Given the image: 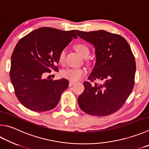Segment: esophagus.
Segmentation results:
<instances>
[{
  "label": "esophagus",
  "instance_id": "esophagus-1",
  "mask_svg": "<svg viewBox=\"0 0 149 149\" xmlns=\"http://www.w3.org/2000/svg\"><path fill=\"white\" fill-rule=\"evenodd\" d=\"M74 83H75V82H74V81H70L69 82V86H72L73 85H74Z\"/></svg>",
  "mask_w": 149,
  "mask_h": 149
}]
</instances>
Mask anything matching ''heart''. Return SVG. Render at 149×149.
<instances>
[{"label":"heart","instance_id":"heart-1","mask_svg":"<svg viewBox=\"0 0 149 149\" xmlns=\"http://www.w3.org/2000/svg\"><path fill=\"white\" fill-rule=\"evenodd\" d=\"M74 48L75 51L83 58H86L90 54V49L87 45L83 43H78L75 44ZM58 63L64 64L65 61V51L63 50L59 53L58 57ZM86 70L82 68H68L61 72V76L65 79L70 80V81H77L85 75Z\"/></svg>","mask_w":149,"mask_h":149}]
</instances>
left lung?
I'll list each match as a JSON object with an SVG mask.
<instances>
[{"label":"left lung","instance_id":"8db88e82","mask_svg":"<svg viewBox=\"0 0 149 149\" xmlns=\"http://www.w3.org/2000/svg\"><path fill=\"white\" fill-rule=\"evenodd\" d=\"M76 32L95 47L96 62L88 79L104 81L102 84L84 82L85 90L78 97V104L88 115H111L123 107L134 88L136 69L134 54L128 42L118 34L103 30Z\"/></svg>","mask_w":149,"mask_h":149}]
</instances>
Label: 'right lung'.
<instances>
[{
	"instance_id": "add662e5",
	"label": "right lung",
	"mask_w": 149,
	"mask_h": 149,
	"mask_svg": "<svg viewBox=\"0 0 149 149\" xmlns=\"http://www.w3.org/2000/svg\"><path fill=\"white\" fill-rule=\"evenodd\" d=\"M77 37L75 30L42 27L19 40L11 57L10 77L23 106L34 111H47L58 105L68 81L44 77L51 69L57 71L59 53Z\"/></svg>"
}]
</instances>
